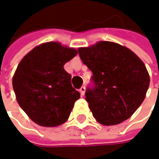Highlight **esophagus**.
<instances>
[{"mask_svg": "<svg viewBox=\"0 0 159 159\" xmlns=\"http://www.w3.org/2000/svg\"><path fill=\"white\" fill-rule=\"evenodd\" d=\"M79 92H80V94H81V95H82V96H84V94H85V87H84V86H82V87L79 89Z\"/></svg>", "mask_w": 159, "mask_h": 159, "instance_id": "obj_1", "label": "esophagus"}]
</instances>
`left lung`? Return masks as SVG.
<instances>
[{"mask_svg":"<svg viewBox=\"0 0 159 159\" xmlns=\"http://www.w3.org/2000/svg\"><path fill=\"white\" fill-rule=\"evenodd\" d=\"M78 52L93 73L94 88L87 90L85 100L95 120L114 125L131 117L144 101L150 83L143 61L127 47L108 41L80 47Z\"/></svg>","mask_w":159,"mask_h":159,"instance_id":"obj_1","label":"left lung"}]
</instances>
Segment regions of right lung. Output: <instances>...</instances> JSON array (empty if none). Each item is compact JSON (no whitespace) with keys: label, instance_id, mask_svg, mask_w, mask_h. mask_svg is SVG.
I'll list each match as a JSON object with an SVG mask.
<instances>
[{"label":"right lung","instance_id":"obj_1","mask_svg":"<svg viewBox=\"0 0 159 159\" xmlns=\"http://www.w3.org/2000/svg\"><path fill=\"white\" fill-rule=\"evenodd\" d=\"M77 52L59 42H48L35 46L19 63L12 87L19 106L37 125L53 127L68 119L80 93L64 65Z\"/></svg>","mask_w":159,"mask_h":159}]
</instances>
